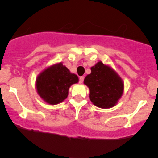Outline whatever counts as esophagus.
Here are the masks:
<instances>
[{"label":"esophagus","instance_id":"esophagus-1","mask_svg":"<svg viewBox=\"0 0 158 158\" xmlns=\"http://www.w3.org/2000/svg\"><path fill=\"white\" fill-rule=\"evenodd\" d=\"M83 80H84L83 76H81V77H79V83L82 84V82H83Z\"/></svg>","mask_w":158,"mask_h":158}]
</instances>
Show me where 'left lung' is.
<instances>
[{"label": "left lung", "mask_w": 158, "mask_h": 158, "mask_svg": "<svg viewBox=\"0 0 158 158\" xmlns=\"http://www.w3.org/2000/svg\"><path fill=\"white\" fill-rule=\"evenodd\" d=\"M89 89V98L101 109L112 108L118 103L124 91L122 78L111 66L98 62L91 67V73L84 79Z\"/></svg>", "instance_id": "1"}]
</instances>
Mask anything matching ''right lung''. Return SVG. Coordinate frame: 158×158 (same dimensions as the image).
<instances>
[{
  "label": "right lung",
  "mask_w": 158,
  "mask_h": 158,
  "mask_svg": "<svg viewBox=\"0 0 158 158\" xmlns=\"http://www.w3.org/2000/svg\"><path fill=\"white\" fill-rule=\"evenodd\" d=\"M78 82V76L60 63L49 66L40 73L36 80V88L38 95L44 102L56 105L67 98L70 86Z\"/></svg>",
  "instance_id": "1"
}]
</instances>
